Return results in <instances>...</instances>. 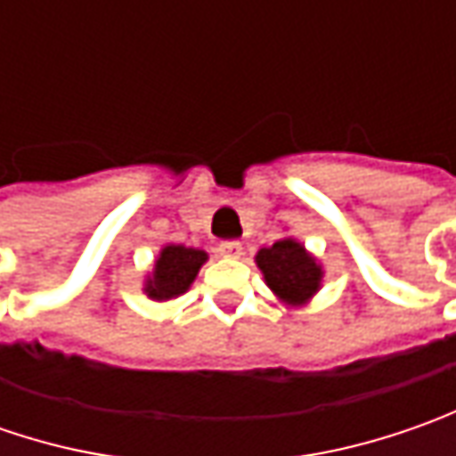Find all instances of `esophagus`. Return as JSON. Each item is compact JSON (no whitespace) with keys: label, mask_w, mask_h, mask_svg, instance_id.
<instances>
[{"label":"esophagus","mask_w":456,"mask_h":456,"mask_svg":"<svg viewBox=\"0 0 456 456\" xmlns=\"http://www.w3.org/2000/svg\"><path fill=\"white\" fill-rule=\"evenodd\" d=\"M218 251L225 258H240L243 256V243L240 240H220Z\"/></svg>","instance_id":"obj_1"}]
</instances>
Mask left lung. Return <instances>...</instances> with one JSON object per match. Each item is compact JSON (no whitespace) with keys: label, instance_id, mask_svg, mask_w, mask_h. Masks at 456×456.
<instances>
[{"label":"left lung","instance_id":"left-lung-1","mask_svg":"<svg viewBox=\"0 0 456 456\" xmlns=\"http://www.w3.org/2000/svg\"><path fill=\"white\" fill-rule=\"evenodd\" d=\"M256 264L269 289L289 306L309 302L322 284V266L294 238H281L256 254Z\"/></svg>","mask_w":456,"mask_h":456}]
</instances>
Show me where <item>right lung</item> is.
Masks as SVG:
<instances>
[{"label":"right lung","instance_id":"1","mask_svg":"<svg viewBox=\"0 0 456 456\" xmlns=\"http://www.w3.org/2000/svg\"><path fill=\"white\" fill-rule=\"evenodd\" d=\"M208 261V254L200 248H187L180 243H167L159 251L154 269L144 281V294L157 302L175 299L190 289L200 266Z\"/></svg>","mask_w":456,"mask_h":456}]
</instances>
